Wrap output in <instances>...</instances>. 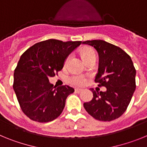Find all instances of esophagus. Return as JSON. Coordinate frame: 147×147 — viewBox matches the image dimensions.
I'll return each mask as SVG.
<instances>
[{
    "label": "esophagus",
    "mask_w": 147,
    "mask_h": 147,
    "mask_svg": "<svg viewBox=\"0 0 147 147\" xmlns=\"http://www.w3.org/2000/svg\"><path fill=\"white\" fill-rule=\"evenodd\" d=\"M82 91V89H80V88H76L75 89V92H76V93H80Z\"/></svg>",
    "instance_id": "esophagus-1"
}]
</instances>
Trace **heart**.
<instances>
[{"mask_svg":"<svg viewBox=\"0 0 147 147\" xmlns=\"http://www.w3.org/2000/svg\"><path fill=\"white\" fill-rule=\"evenodd\" d=\"M94 52L91 50H85L82 52V56L83 59H85V58L88 57L90 56L94 55ZM68 59H69V57H67L66 59L65 63H67ZM70 82H71V83H72L73 85H82L85 82V79L82 75H74V76H72L70 78Z\"/></svg>","mask_w":147,"mask_h":147,"instance_id":"heart-1","label":"heart"}]
</instances>
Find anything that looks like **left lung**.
I'll return each instance as SVG.
<instances>
[{
	"label": "left lung",
	"mask_w": 147,
	"mask_h": 147,
	"mask_svg": "<svg viewBox=\"0 0 147 147\" xmlns=\"http://www.w3.org/2000/svg\"><path fill=\"white\" fill-rule=\"evenodd\" d=\"M96 50L98 67L95 81L105 86L106 91H95L84 107L94 119L110 121L125 112L136 90V71L131 57L121 48L104 40L82 42Z\"/></svg>",
	"instance_id": "left-lung-1"
}]
</instances>
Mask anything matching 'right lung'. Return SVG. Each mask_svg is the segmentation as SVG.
I'll use <instances>...</instances> for the list:
<instances>
[{"instance_id":"add662e5","label":"right lung","mask_w":147,"mask_h":147,"mask_svg":"<svg viewBox=\"0 0 147 147\" xmlns=\"http://www.w3.org/2000/svg\"><path fill=\"white\" fill-rule=\"evenodd\" d=\"M81 41L45 40L22 54L14 73L13 88L23 112L32 120L49 122L62 113L71 87L57 88L49 78L62 69L65 62Z\"/></svg>"}]
</instances>
